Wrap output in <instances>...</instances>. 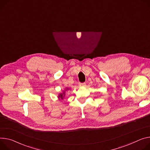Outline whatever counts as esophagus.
<instances>
[{
	"mask_svg": "<svg viewBox=\"0 0 150 150\" xmlns=\"http://www.w3.org/2000/svg\"><path fill=\"white\" fill-rule=\"evenodd\" d=\"M79 86H80L81 87H84V86H86V83H80V84H79Z\"/></svg>",
	"mask_w": 150,
	"mask_h": 150,
	"instance_id": "1",
	"label": "esophagus"
}]
</instances>
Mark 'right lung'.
Segmentation results:
<instances>
[{
  "instance_id": "1",
  "label": "right lung",
  "mask_w": 150,
  "mask_h": 150,
  "mask_svg": "<svg viewBox=\"0 0 150 150\" xmlns=\"http://www.w3.org/2000/svg\"><path fill=\"white\" fill-rule=\"evenodd\" d=\"M69 88H67L66 90H68ZM66 90H64V91H66ZM64 91H63V93H60L59 95V96H58V98H59V99H63V98L64 97V96H65V93H64Z\"/></svg>"
}]
</instances>
